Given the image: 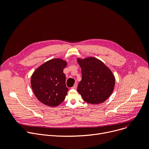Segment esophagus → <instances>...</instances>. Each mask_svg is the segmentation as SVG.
<instances>
[{
	"label": "esophagus",
	"mask_w": 149,
	"mask_h": 149,
	"mask_svg": "<svg viewBox=\"0 0 149 149\" xmlns=\"http://www.w3.org/2000/svg\"><path fill=\"white\" fill-rule=\"evenodd\" d=\"M77 87V83H75V84L73 86V87H72V88H73V89H76Z\"/></svg>",
	"instance_id": "esophagus-1"
}]
</instances>
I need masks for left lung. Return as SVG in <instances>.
<instances>
[{
	"instance_id": "obj_1",
	"label": "left lung",
	"mask_w": 149,
	"mask_h": 149,
	"mask_svg": "<svg viewBox=\"0 0 149 149\" xmlns=\"http://www.w3.org/2000/svg\"><path fill=\"white\" fill-rule=\"evenodd\" d=\"M81 69L82 79L77 92L87 103L98 104L105 101L113 92L115 77L101 61L94 57L77 58Z\"/></svg>"
}]
</instances>
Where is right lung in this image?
I'll return each instance as SVG.
<instances>
[{
    "mask_svg": "<svg viewBox=\"0 0 149 149\" xmlns=\"http://www.w3.org/2000/svg\"><path fill=\"white\" fill-rule=\"evenodd\" d=\"M67 62L53 58L39 66L32 75L31 83L38 100L45 105L54 107L65 99L68 91L63 69Z\"/></svg>",
    "mask_w": 149,
    "mask_h": 149,
    "instance_id": "right-lung-1",
    "label": "right lung"
}]
</instances>
